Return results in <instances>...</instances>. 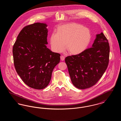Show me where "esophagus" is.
Here are the masks:
<instances>
[{
    "mask_svg": "<svg viewBox=\"0 0 121 121\" xmlns=\"http://www.w3.org/2000/svg\"><path fill=\"white\" fill-rule=\"evenodd\" d=\"M60 58H61V60L62 61H63V60H64V59H65V57H64V56H61L60 57Z\"/></svg>",
    "mask_w": 121,
    "mask_h": 121,
    "instance_id": "1",
    "label": "esophagus"
}]
</instances>
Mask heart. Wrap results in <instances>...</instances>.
<instances>
[{
	"label": "heart",
	"mask_w": 121,
	"mask_h": 121,
	"mask_svg": "<svg viewBox=\"0 0 121 121\" xmlns=\"http://www.w3.org/2000/svg\"><path fill=\"white\" fill-rule=\"evenodd\" d=\"M91 37L89 30L82 25L69 23L58 27L56 34H52L49 39L51 48L55 52H63L65 46L69 53L77 55L86 49Z\"/></svg>",
	"instance_id": "heart-1"
}]
</instances>
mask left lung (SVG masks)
I'll return each instance as SVG.
<instances>
[{
	"mask_svg": "<svg viewBox=\"0 0 121 121\" xmlns=\"http://www.w3.org/2000/svg\"><path fill=\"white\" fill-rule=\"evenodd\" d=\"M109 52L108 41L101 33L96 35L91 48L80 54L65 58L73 85L84 89L97 83L108 68Z\"/></svg>",
	"mask_w": 121,
	"mask_h": 121,
	"instance_id": "left-lung-1",
	"label": "left lung"
}]
</instances>
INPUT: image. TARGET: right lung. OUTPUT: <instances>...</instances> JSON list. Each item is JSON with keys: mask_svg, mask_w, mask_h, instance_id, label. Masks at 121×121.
<instances>
[{"mask_svg": "<svg viewBox=\"0 0 121 121\" xmlns=\"http://www.w3.org/2000/svg\"><path fill=\"white\" fill-rule=\"evenodd\" d=\"M45 23H36L24 27L13 48L15 69L28 86L42 89L47 86L52 71L60 62V54L47 48Z\"/></svg>", "mask_w": 121, "mask_h": 121, "instance_id": "right-lung-1", "label": "right lung"}]
</instances>
